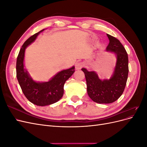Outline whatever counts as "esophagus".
Returning <instances> with one entry per match:
<instances>
[{
    "mask_svg": "<svg viewBox=\"0 0 147 147\" xmlns=\"http://www.w3.org/2000/svg\"><path fill=\"white\" fill-rule=\"evenodd\" d=\"M83 65L84 64H83V63H82V62H79V63H77L76 65H75V69L77 70H80L83 67Z\"/></svg>",
    "mask_w": 147,
    "mask_h": 147,
    "instance_id": "34e87169",
    "label": "esophagus"
}]
</instances>
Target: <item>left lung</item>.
I'll return each mask as SVG.
<instances>
[{"instance_id":"obj_1","label":"left lung","mask_w":147,"mask_h":147,"mask_svg":"<svg viewBox=\"0 0 147 147\" xmlns=\"http://www.w3.org/2000/svg\"><path fill=\"white\" fill-rule=\"evenodd\" d=\"M107 35L109 43L106 50L115 53L117 57L112 77L109 80H101L96 72L82 69L85 75L88 94L93 101L99 104L112 103L122 95L129 72L128 56L125 48L117 38L109 34Z\"/></svg>"}]
</instances>
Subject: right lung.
<instances>
[{"instance_id":"right-lung-1","label":"right lung","mask_w":147,"mask_h":147,"mask_svg":"<svg viewBox=\"0 0 147 147\" xmlns=\"http://www.w3.org/2000/svg\"><path fill=\"white\" fill-rule=\"evenodd\" d=\"M30 37L22 46L16 60V77L22 91L30 102L38 106H45L58 101L64 94V85L66 80L75 72L74 66L72 68L62 70L48 82L37 83L31 78L24 69L25 49L33 42L40 32Z\"/></svg>"}]
</instances>
